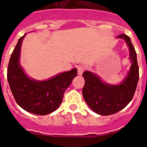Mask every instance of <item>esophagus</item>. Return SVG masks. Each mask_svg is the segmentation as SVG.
<instances>
[{"instance_id": "obj_1", "label": "esophagus", "mask_w": 147, "mask_h": 147, "mask_svg": "<svg viewBox=\"0 0 147 147\" xmlns=\"http://www.w3.org/2000/svg\"><path fill=\"white\" fill-rule=\"evenodd\" d=\"M85 67L83 65H80L79 67H77V72L78 74L79 75H82V73L85 71Z\"/></svg>"}]
</instances>
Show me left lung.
<instances>
[{
	"label": "left lung",
	"instance_id": "obj_1",
	"mask_svg": "<svg viewBox=\"0 0 147 147\" xmlns=\"http://www.w3.org/2000/svg\"><path fill=\"white\" fill-rule=\"evenodd\" d=\"M117 37L125 40L132 62L130 71L124 82L119 85H110L102 82L91 72L85 71L82 74L85 82L82 89L84 99L93 111L102 115L114 114L124 108L133 98L139 79L137 56L130 38L125 34Z\"/></svg>",
	"mask_w": 147,
	"mask_h": 147
}]
</instances>
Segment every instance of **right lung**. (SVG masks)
<instances>
[{
  "instance_id": "add662e5",
  "label": "right lung",
  "mask_w": 147,
  "mask_h": 147,
  "mask_svg": "<svg viewBox=\"0 0 147 147\" xmlns=\"http://www.w3.org/2000/svg\"><path fill=\"white\" fill-rule=\"evenodd\" d=\"M20 37L10 57L7 80L18 105L23 110L37 115L52 113L62 103L65 91L77 76V70L62 73L47 81H34L23 72L19 63L20 51L23 37Z\"/></svg>"
}]
</instances>
